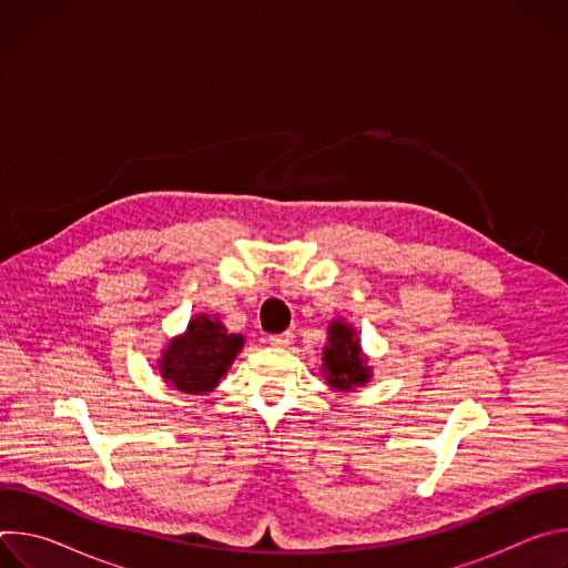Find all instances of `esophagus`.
Segmentation results:
<instances>
[{
    "instance_id": "34e87169",
    "label": "esophagus",
    "mask_w": 568,
    "mask_h": 568,
    "mask_svg": "<svg viewBox=\"0 0 568 568\" xmlns=\"http://www.w3.org/2000/svg\"><path fill=\"white\" fill-rule=\"evenodd\" d=\"M292 339H294V335L292 333H281V335H270V344L272 346H276V348H287L290 344H292Z\"/></svg>"
}]
</instances>
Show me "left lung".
<instances>
[{"mask_svg":"<svg viewBox=\"0 0 568 568\" xmlns=\"http://www.w3.org/2000/svg\"><path fill=\"white\" fill-rule=\"evenodd\" d=\"M323 377L335 390H353L371 379V366L362 355L355 328L346 321L328 326V344L323 348Z\"/></svg>","mask_w":568,"mask_h":568,"instance_id":"1","label":"left lung"}]
</instances>
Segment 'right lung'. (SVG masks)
<instances>
[{"instance_id":"add662e5","label":"right lung","mask_w":568,"mask_h":568,"mask_svg":"<svg viewBox=\"0 0 568 568\" xmlns=\"http://www.w3.org/2000/svg\"><path fill=\"white\" fill-rule=\"evenodd\" d=\"M245 337L226 333L217 316L197 314L184 335L169 342L159 359V373L166 384L184 393H209L226 375Z\"/></svg>"}]
</instances>
